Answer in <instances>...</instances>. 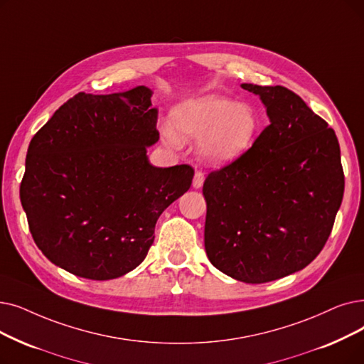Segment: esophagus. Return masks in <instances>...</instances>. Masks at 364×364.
Returning a JSON list of instances; mask_svg holds the SVG:
<instances>
[{
  "label": "esophagus",
  "instance_id": "34e87169",
  "mask_svg": "<svg viewBox=\"0 0 364 364\" xmlns=\"http://www.w3.org/2000/svg\"><path fill=\"white\" fill-rule=\"evenodd\" d=\"M203 180H205L203 173L200 171H196L195 172V178H193V187L195 188H200L203 186Z\"/></svg>",
  "mask_w": 364,
  "mask_h": 364
}]
</instances>
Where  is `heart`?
<instances>
[{"label":"heart","mask_w":364,"mask_h":364,"mask_svg":"<svg viewBox=\"0 0 364 364\" xmlns=\"http://www.w3.org/2000/svg\"><path fill=\"white\" fill-rule=\"evenodd\" d=\"M255 109L221 95H202L183 101L171 113V129L164 131L169 146L181 139H200L199 156L211 166H226L255 144L259 132Z\"/></svg>","instance_id":"1"}]
</instances>
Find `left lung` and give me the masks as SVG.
Returning a JSON list of instances; mask_svg holds the SVG:
<instances>
[{
    "label": "left lung",
    "instance_id": "obj_1",
    "mask_svg": "<svg viewBox=\"0 0 364 364\" xmlns=\"http://www.w3.org/2000/svg\"><path fill=\"white\" fill-rule=\"evenodd\" d=\"M269 124L236 162L211 172L205 251L218 271L248 284L304 269L320 255L342 203L335 131L287 87L242 83Z\"/></svg>",
    "mask_w": 364,
    "mask_h": 364
}]
</instances>
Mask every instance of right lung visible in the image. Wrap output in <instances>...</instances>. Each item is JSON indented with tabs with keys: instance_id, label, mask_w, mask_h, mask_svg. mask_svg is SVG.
Returning <instances> with one entry per match:
<instances>
[{
	"instance_id": "obj_1",
	"label": "right lung",
	"mask_w": 364,
	"mask_h": 364,
	"mask_svg": "<svg viewBox=\"0 0 364 364\" xmlns=\"http://www.w3.org/2000/svg\"><path fill=\"white\" fill-rule=\"evenodd\" d=\"M146 86L80 92L31 139L21 202L37 247L87 279H114L143 262L157 218L191 188L193 168H157V108Z\"/></svg>"
}]
</instances>
